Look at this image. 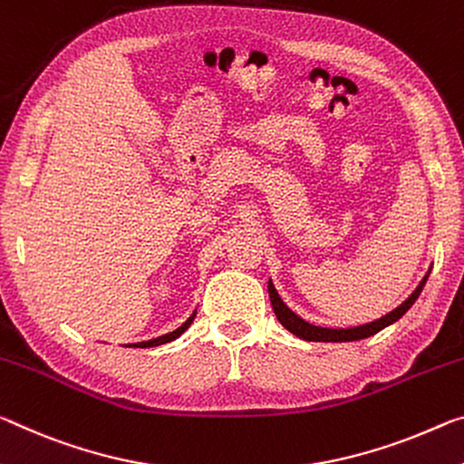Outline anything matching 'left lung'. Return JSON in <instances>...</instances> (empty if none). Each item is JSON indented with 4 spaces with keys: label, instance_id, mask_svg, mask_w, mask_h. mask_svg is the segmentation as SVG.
<instances>
[{
    "label": "left lung",
    "instance_id": "left-lung-1",
    "mask_svg": "<svg viewBox=\"0 0 464 464\" xmlns=\"http://www.w3.org/2000/svg\"><path fill=\"white\" fill-rule=\"evenodd\" d=\"M430 272H431V266H430L428 272H425V276L421 278V283L417 285V289L411 293V295L404 299L399 307H394L392 312H388L386 315H382V318L370 322V324L353 326V328L314 326V324H310V322H305L304 318H299L295 312L286 307V304L281 299V295H278V291L275 289V285H272V281H268V295H270L272 310H275L278 322H281V324L286 330H289L291 334H295V336L304 338V341H310V343H351V341H362V338L378 334L380 330H384L386 326L394 324L396 320H401L402 315L411 310V305L415 304L417 297L421 295L423 286H425V283H428Z\"/></svg>",
    "mask_w": 464,
    "mask_h": 464
}]
</instances>
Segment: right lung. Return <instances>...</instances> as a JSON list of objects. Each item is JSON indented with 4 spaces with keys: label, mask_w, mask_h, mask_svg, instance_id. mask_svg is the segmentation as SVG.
Instances as JSON below:
<instances>
[{
    "label": "right lung",
    "mask_w": 464,
    "mask_h": 464,
    "mask_svg": "<svg viewBox=\"0 0 464 464\" xmlns=\"http://www.w3.org/2000/svg\"><path fill=\"white\" fill-rule=\"evenodd\" d=\"M194 318H196V310H194V314L189 315V318L183 322V324L179 326V328H175L173 333H167V334H163V336H157V338H150V341H142V343H134V344H128V347H140V349H144V347H157V344H165V343H171V341H175V338H179L183 333H186V330L189 328V324H192L194 322Z\"/></svg>",
    "instance_id": "add662e5"
}]
</instances>
